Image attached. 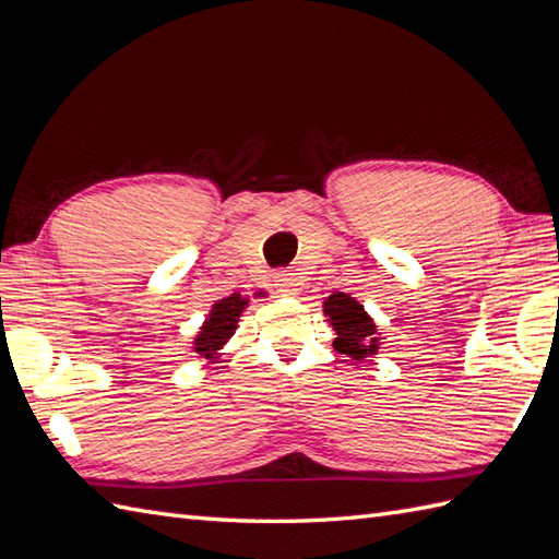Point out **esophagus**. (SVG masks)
<instances>
[{
  "instance_id": "obj_1",
  "label": "esophagus",
  "mask_w": 559,
  "mask_h": 559,
  "mask_svg": "<svg viewBox=\"0 0 559 559\" xmlns=\"http://www.w3.org/2000/svg\"><path fill=\"white\" fill-rule=\"evenodd\" d=\"M274 285H276V290L285 297L297 295L299 290H302V281H299V276H295V274H278Z\"/></svg>"
}]
</instances>
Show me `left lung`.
<instances>
[{"label": "left lung", "mask_w": 559, "mask_h": 559, "mask_svg": "<svg viewBox=\"0 0 559 559\" xmlns=\"http://www.w3.org/2000/svg\"><path fill=\"white\" fill-rule=\"evenodd\" d=\"M323 313L337 335L333 347L340 354L352 356L354 361H364L366 356L378 354L382 340L378 325L368 317L364 305L356 302L352 295L333 293L331 297H325Z\"/></svg>", "instance_id": "obj_1"}]
</instances>
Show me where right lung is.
<instances>
[{
    "mask_svg": "<svg viewBox=\"0 0 559 559\" xmlns=\"http://www.w3.org/2000/svg\"><path fill=\"white\" fill-rule=\"evenodd\" d=\"M246 307H248V297H242L238 293L212 305L205 323L200 325V333L193 340V352L200 356V359H214L226 342L234 337L238 319Z\"/></svg>",
    "mask_w": 559,
    "mask_h": 559,
    "instance_id": "right-lung-1",
    "label": "right lung"
}]
</instances>
